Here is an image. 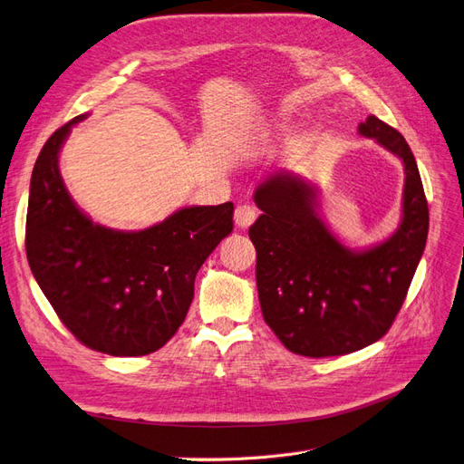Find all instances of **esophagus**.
I'll use <instances>...</instances> for the list:
<instances>
[{
    "instance_id": "esophagus-1",
    "label": "esophagus",
    "mask_w": 464,
    "mask_h": 464,
    "mask_svg": "<svg viewBox=\"0 0 464 464\" xmlns=\"http://www.w3.org/2000/svg\"><path fill=\"white\" fill-rule=\"evenodd\" d=\"M257 215H259L257 208L251 207V205H240V207H236V210H234V222H236V227H237V228H247V227H251V224L256 222Z\"/></svg>"
}]
</instances>
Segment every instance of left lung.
<instances>
[{
    "label": "left lung",
    "mask_w": 464,
    "mask_h": 464,
    "mask_svg": "<svg viewBox=\"0 0 464 464\" xmlns=\"http://www.w3.org/2000/svg\"><path fill=\"white\" fill-rule=\"evenodd\" d=\"M404 166L402 220L385 242L348 249L319 217L317 188L290 172L269 176L249 228L263 319L290 353L327 358L356 353L389 331L424 254L430 215L414 154L375 116L358 125Z\"/></svg>",
    "instance_id": "left-lung-1"
}]
</instances>
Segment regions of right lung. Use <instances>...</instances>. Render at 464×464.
<instances>
[{"label": "right lung", "mask_w": 464, "mask_h": 464, "mask_svg": "<svg viewBox=\"0 0 464 464\" xmlns=\"http://www.w3.org/2000/svg\"><path fill=\"white\" fill-rule=\"evenodd\" d=\"M42 147L26 210V259L63 325L110 356H145L184 323L195 275L232 228L234 205L186 207L139 232L94 224L60 174V150L75 123Z\"/></svg>", "instance_id": "1"}]
</instances>
